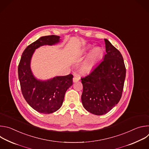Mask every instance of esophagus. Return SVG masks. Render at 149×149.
Wrapping results in <instances>:
<instances>
[{
    "label": "esophagus",
    "mask_w": 149,
    "mask_h": 149,
    "mask_svg": "<svg viewBox=\"0 0 149 149\" xmlns=\"http://www.w3.org/2000/svg\"><path fill=\"white\" fill-rule=\"evenodd\" d=\"M79 81V78L78 77H74V78H73V82H78Z\"/></svg>",
    "instance_id": "obj_1"
}]
</instances>
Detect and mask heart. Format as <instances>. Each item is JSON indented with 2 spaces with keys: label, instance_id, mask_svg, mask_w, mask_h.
Segmentation results:
<instances>
[{
  "label": "heart",
  "instance_id": "heart-1",
  "mask_svg": "<svg viewBox=\"0 0 149 149\" xmlns=\"http://www.w3.org/2000/svg\"><path fill=\"white\" fill-rule=\"evenodd\" d=\"M93 45H90L87 48L86 51H88L91 49ZM103 54V50L100 47H97L94 48L90 54H89L87 59L85 61L79 68V71L82 74H86L89 72L95 63L99 61Z\"/></svg>",
  "mask_w": 149,
  "mask_h": 149
}]
</instances>
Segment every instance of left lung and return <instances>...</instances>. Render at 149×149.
<instances>
[{"label": "left lung", "mask_w": 149, "mask_h": 149, "mask_svg": "<svg viewBox=\"0 0 149 149\" xmlns=\"http://www.w3.org/2000/svg\"><path fill=\"white\" fill-rule=\"evenodd\" d=\"M104 40L107 53L103 61L88 75L81 78L83 107L97 116L107 113L118 104L126 73L122 55L109 40Z\"/></svg>", "instance_id": "obj_1"}]
</instances>
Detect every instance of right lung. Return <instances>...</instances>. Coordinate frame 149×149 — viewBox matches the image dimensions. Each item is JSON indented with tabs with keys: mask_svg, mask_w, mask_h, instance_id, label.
Here are the masks:
<instances>
[{
	"mask_svg": "<svg viewBox=\"0 0 149 149\" xmlns=\"http://www.w3.org/2000/svg\"><path fill=\"white\" fill-rule=\"evenodd\" d=\"M60 38L56 35L40 37L26 47L18 66V77L24 98L33 109L42 114L54 113L61 107L65 93L72 85L73 75L38 79L31 70V59L36 49L44 45H55L60 42Z\"/></svg>",
	"mask_w": 149,
	"mask_h": 149,
	"instance_id": "1",
	"label": "right lung"
}]
</instances>
